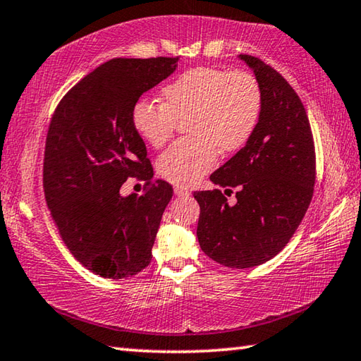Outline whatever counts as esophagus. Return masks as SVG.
I'll list each match as a JSON object with an SVG mask.
<instances>
[{"mask_svg":"<svg viewBox=\"0 0 361 361\" xmlns=\"http://www.w3.org/2000/svg\"><path fill=\"white\" fill-rule=\"evenodd\" d=\"M175 194H176V195H180V197H188V195H189V194H191V192H189L186 188L176 186V188H175Z\"/></svg>","mask_w":361,"mask_h":361,"instance_id":"1","label":"esophagus"}]
</instances>
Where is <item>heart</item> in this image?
Listing matches in <instances>:
<instances>
[{
    "label": "heart",
    "instance_id": "heart-1",
    "mask_svg": "<svg viewBox=\"0 0 361 361\" xmlns=\"http://www.w3.org/2000/svg\"><path fill=\"white\" fill-rule=\"evenodd\" d=\"M162 102L142 100L132 121L146 142L161 148L173 137L180 119H188L191 138L164 152L157 169L164 178L191 186L216 166L218 148L234 152L245 145L259 121L262 94L252 73L200 68L183 73L162 89Z\"/></svg>",
    "mask_w": 361,
    "mask_h": 361
}]
</instances>
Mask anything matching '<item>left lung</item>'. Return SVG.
I'll return each mask as SVG.
<instances>
[{
	"instance_id": "left-lung-1",
	"label": "left lung",
	"mask_w": 361,
	"mask_h": 361,
	"mask_svg": "<svg viewBox=\"0 0 361 361\" xmlns=\"http://www.w3.org/2000/svg\"><path fill=\"white\" fill-rule=\"evenodd\" d=\"M239 59L259 82V121L245 146L210 175L221 188L239 186L237 202L229 205L219 189L195 191L194 199L202 252L221 266L247 269L274 258L302 221L314 194L315 149L295 89L262 60Z\"/></svg>"
}]
</instances>
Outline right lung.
<instances>
[{
    "label": "right lung",
    "instance_id": "right-lung-1",
    "mask_svg": "<svg viewBox=\"0 0 361 361\" xmlns=\"http://www.w3.org/2000/svg\"><path fill=\"white\" fill-rule=\"evenodd\" d=\"M178 60H108L84 76L52 116L42 173L46 202L73 256L100 277H132L151 261L173 188L157 180L143 195H122L121 186L129 176L152 178L132 111Z\"/></svg>",
    "mask_w": 361,
    "mask_h": 361
}]
</instances>
